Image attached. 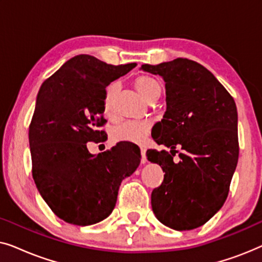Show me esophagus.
<instances>
[{
  "instance_id": "1",
  "label": "esophagus",
  "mask_w": 262,
  "mask_h": 262,
  "mask_svg": "<svg viewBox=\"0 0 262 262\" xmlns=\"http://www.w3.org/2000/svg\"><path fill=\"white\" fill-rule=\"evenodd\" d=\"M145 152H146V149L144 146H141V155H142V163H145L146 162V156H145Z\"/></svg>"
}]
</instances>
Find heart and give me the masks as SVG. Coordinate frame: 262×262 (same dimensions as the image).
<instances>
[{
	"label": "heart",
	"mask_w": 262,
	"mask_h": 262,
	"mask_svg": "<svg viewBox=\"0 0 262 262\" xmlns=\"http://www.w3.org/2000/svg\"><path fill=\"white\" fill-rule=\"evenodd\" d=\"M135 87L141 93V95L146 101H149L152 96L161 94V85L155 78L146 75H141L136 77ZM118 84L116 82H111L106 85L102 96V108L107 116H110L113 111V102L117 94ZM150 128V121L146 120H126L118 124L112 130V139L116 142H128V143H142L144 141Z\"/></svg>",
	"instance_id": "1"
}]
</instances>
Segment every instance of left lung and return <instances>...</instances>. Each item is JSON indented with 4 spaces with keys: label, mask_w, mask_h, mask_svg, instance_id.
<instances>
[{
    "label": "left lung",
    "mask_w": 262,
    "mask_h": 262,
    "mask_svg": "<svg viewBox=\"0 0 262 262\" xmlns=\"http://www.w3.org/2000/svg\"><path fill=\"white\" fill-rule=\"evenodd\" d=\"M142 69L166 82L167 110L152 138L170 154L146 151L164 171L151 193L152 211L166 227L192 230L212 218L228 196L238 161L237 110L221 82L194 60L177 58ZM177 146L183 152L174 163Z\"/></svg>",
    "instance_id": "8db88e82"
}]
</instances>
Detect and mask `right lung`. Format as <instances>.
I'll return each instance as SVG.
<instances>
[{
    "mask_svg": "<svg viewBox=\"0 0 262 262\" xmlns=\"http://www.w3.org/2000/svg\"><path fill=\"white\" fill-rule=\"evenodd\" d=\"M136 63L112 66L89 55L68 60L42 82L30 124L32 175L52 212L67 223L91 225L116 206L121 181L141 163L127 142L92 155L88 142H103L106 85Z\"/></svg>",
    "mask_w": 262,
    "mask_h": 262,
    "instance_id": "add662e5",
    "label": "right lung"
}]
</instances>
